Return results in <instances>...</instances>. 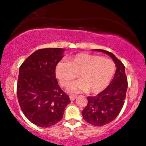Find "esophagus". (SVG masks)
<instances>
[{"mask_svg":"<svg viewBox=\"0 0 146 146\" xmlns=\"http://www.w3.org/2000/svg\"><path fill=\"white\" fill-rule=\"evenodd\" d=\"M76 98H77V96H76V95H70V100L71 101H73V100H75V99H76Z\"/></svg>","mask_w":146,"mask_h":146,"instance_id":"34e87169","label":"esophagus"}]
</instances>
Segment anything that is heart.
<instances>
[{
  "mask_svg": "<svg viewBox=\"0 0 146 146\" xmlns=\"http://www.w3.org/2000/svg\"><path fill=\"white\" fill-rule=\"evenodd\" d=\"M115 71L116 65L111 59L88 53L76 54L55 67L56 76L63 87L68 86L78 74L80 80L68 88L70 92L99 93L107 88Z\"/></svg>",
  "mask_w": 146,
  "mask_h": 146,
  "instance_id": "b5f03b06",
  "label": "heart"
}]
</instances>
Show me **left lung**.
<instances>
[{"instance_id": "8db88e82", "label": "left lung", "mask_w": 146, "mask_h": 146, "mask_svg": "<svg viewBox=\"0 0 146 146\" xmlns=\"http://www.w3.org/2000/svg\"><path fill=\"white\" fill-rule=\"evenodd\" d=\"M95 50L110 56L117 66L111 83L96 96L88 97V105L82 112L83 119L88 123L102 126L114 120L120 113L126 99L128 81L125 66L120 60L105 50Z\"/></svg>"}]
</instances>
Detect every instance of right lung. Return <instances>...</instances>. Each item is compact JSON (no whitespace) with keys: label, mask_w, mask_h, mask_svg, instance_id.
<instances>
[{"label":"right lung","mask_w":146,"mask_h":146,"mask_svg":"<svg viewBox=\"0 0 146 146\" xmlns=\"http://www.w3.org/2000/svg\"><path fill=\"white\" fill-rule=\"evenodd\" d=\"M64 49H38L20 66L17 95L23 114L34 124L42 128L61 120L66 105L70 102L58 85L55 67L63 58Z\"/></svg>","instance_id":"obj_1"}]
</instances>
